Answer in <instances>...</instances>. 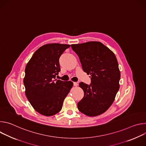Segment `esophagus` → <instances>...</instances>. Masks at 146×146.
Listing matches in <instances>:
<instances>
[{
	"mask_svg": "<svg viewBox=\"0 0 146 146\" xmlns=\"http://www.w3.org/2000/svg\"><path fill=\"white\" fill-rule=\"evenodd\" d=\"M73 86L75 87H77L78 86V83L77 82H73Z\"/></svg>",
	"mask_w": 146,
	"mask_h": 146,
	"instance_id": "obj_1",
	"label": "esophagus"
}]
</instances>
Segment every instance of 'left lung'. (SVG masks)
Returning <instances> with one entry per match:
<instances>
[{
    "label": "left lung",
    "instance_id": "1",
    "mask_svg": "<svg viewBox=\"0 0 146 146\" xmlns=\"http://www.w3.org/2000/svg\"><path fill=\"white\" fill-rule=\"evenodd\" d=\"M83 70L90 74V85L80 82L84 97L77 103L80 111L90 117L105 113L112 105L119 88L121 73L112 51L99 41L72 44Z\"/></svg>",
    "mask_w": 146,
    "mask_h": 146
}]
</instances>
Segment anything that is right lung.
Here are the masks:
<instances>
[{"instance_id": "1", "label": "right lung", "mask_w": 146, "mask_h": 146, "mask_svg": "<svg viewBox=\"0 0 146 146\" xmlns=\"http://www.w3.org/2000/svg\"><path fill=\"white\" fill-rule=\"evenodd\" d=\"M69 44H47L32 55L25 68V95L33 109L45 116L60 111L63 102L73 86L71 81L55 79L60 70L59 59Z\"/></svg>"}]
</instances>
